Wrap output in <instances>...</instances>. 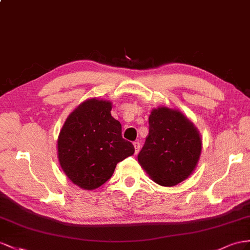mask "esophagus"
Returning <instances> with one entry per match:
<instances>
[{"label":"esophagus","mask_w":250,"mask_h":250,"mask_svg":"<svg viewBox=\"0 0 250 250\" xmlns=\"http://www.w3.org/2000/svg\"><path fill=\"white\" fill-rule=\"evenodd\" d=\"M133 145H134V148H135V154H138L139 149H140V144H139V142H135Z\"/></svg>","instance_id":"esophagus-1"}]
</instances>
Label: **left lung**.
Instances as JSON below:
<instances>
[{"instance_id":"obj_1","label":"left lung","mask_w":250,"mask_h":250,"mask_svg":"<svg viewBox=\"0 0 250 250\" xmlns=\"http://www.w3.org/2000/svg\"><path fill=\"white\" fill-rule=\"evenodd\" d=\"M201 153V134L181 111L167 106L153 108L149 134L137 157L153 182L173 187L187 180Z\"/></svg>"}]
</instances>
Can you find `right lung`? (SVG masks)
Wrapping results in <instances>:
<instances>
[{
	"mask_svg": "<svg viewBox=\"0 0 250 250\" xmlns=\"http://www.w3.org/2000/svg\"><path fill=\"white\" fill-rule=\"evenodd\" d=\"M111 111V101L87 99L68 115L59 133L57 153L61 169L84 190L104 185L116 165L135 151L121 136V125Z\"/></svg>",
	"mask_w": 250,
	"mask_h": 250,
	"instance_id": "add662e5",
	"label": "right lung"
}]
</instances>
